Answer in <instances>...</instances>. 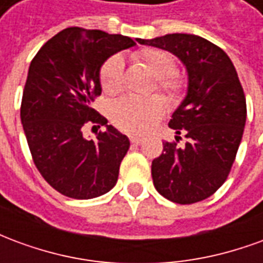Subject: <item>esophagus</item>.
I'll list each match as a JSON object with an SVG mask.
<instances>
[{"mask_svg":"<svg viewBox=\"0 0 263 263\" xmlns=\"http://www.w3.org/2000/svg\"><path fill=\"white\" fill-rule=\"evenodd\" d=\"M131 142L134 143V145H141V143H142V138L131 137Z\"/></svg>","mask_w":263,"mask_h":263,"instance_id":"1","label":"esophagus"}]
</instances>
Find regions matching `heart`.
Returning a JSON list of instances; mask_svg holds the SVG:
<instances>
[{
    "label": "heart",
    "mask_w": 263,
    "mask_h": 263,
    "mask_svg": "<svg viewBox=\"0 0 263 263\" xmlns=\"http://www.w3.org/2000/svg\"><path fill=\"white\" fill-rule=\"evenodd\" d=\"M171 100H176L184 90V83L175 71V59L171 53L159 49H145L135 56ZM124 60L112 56L101 69V86L107 94H117L122 88ZM165 112V103L160 97L139 98L126 96L115 101L111 108V118L120 129L131 134H145L159 121Z\"/></svg>",
    "instance_id": "1"
}]
</instances>
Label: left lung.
Instances as JSON below:
<instances>
[{
  "mask_svg": "<svg viewBox=\"0 0 263 263\" xmlns=\"http://www.w3.org/2000/svg\"><path fill=\"white\" fill-rule=\"evenodd\" d=\"M167 50L186 67L187 91L169 126L184 146L163 142L152 160L154 186L173 203L192 204L214 194L226 182L242 139L247 103L237 70L227 53L197 35L171 33L137 39Z\"/></svg>",
  "mask_w": 263,
  "mask_h": 263,
  "instance_id": "1",
  "label": "left lung"
}]
</instances>
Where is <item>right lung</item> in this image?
Returning a JSON list of instances; mask_svg holds the SVG:
<instances>
[{"mask_svg": "<svg viewBox=\"0 0 263 263\" xmlns=\"http://www.w3.org/2000/svg\"><path fill=\"white\" fill-rule=\"evenodd\" d=\"M135 45L128 36L73 26L49 39L31 62L21 122L37 171L63 196L98 197L118 180L129 139L91 103L103 90L100 70L105 60ZM87 122L104 125L106 132L87 140Z\"/></svg>", "mask_w": 263, "mask_h": 263, "instance_id": "obj_1", "label": "right lung"}]
</instances>
